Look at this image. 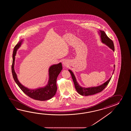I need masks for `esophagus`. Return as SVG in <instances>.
<instances>
[{"mask_svg": "<svg viewBox=\"0 0 131 131\" xmlns=\"http://www.w3.org/2000/svg\"><path fill=\"white\" fill-rule=\"evenodd\" d=\"M63 66H64V67H67V66L68 65V64H67V61H66V60H64V61L63 62Z\"/></svg>", "mask_w": 131, "mask_h": 131, "instance_id": "1", "label": "esophagus"}]
</instances>
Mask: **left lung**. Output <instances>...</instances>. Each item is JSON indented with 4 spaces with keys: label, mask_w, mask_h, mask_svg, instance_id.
Returning a JSON list of instances; mask_svg holds the SVG:
<instances>
[{
    "label": "left lung",
    "mask_w": 131,
    "mask_h": 131,
    "mask_svg": "<svg viewBox=\"0 0 131 131\" xmlns=\"http://www.w3.org/2000/svg\"><path fill=\"white\" fill-rule=\"evenodd\" d=\"M99 35L100 36L101 42L102 43L108 46L110 48L112 49L113 51H114V45L113 42L111 40V39H110L109 37L106 35V33L104 32V31L102 30H99ZM115 66L114 65V67L115 68ZM114 69L113 70V72L112 73V74H113L114 72ZM70 72L72 77V80L73 81V83L74 84L75 89L77 91L78 93L80 95H85V96H88L90 95H95V94H97L98 93H99L102 91L103 89L106 88L108 84H109L110 81L111 79V78L109 79L107 81H106L105 83L101 85L100 86H92V87H89V88H84L81 86L76 81V79L75 78V75L73 73L72 71L70 70H68Z\"/></svg>",
    "instance_id": "8db88e82"
}]
</instances>
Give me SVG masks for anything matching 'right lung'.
I'll return each mask as SVG.
<instances>
[{"instance_id":"right-lung-1","label":"right lung","mask_w":131,"mask_h":131,"mask_svg":"<svg viewBox=\"0 0 131 131\" xmlns=\"http://www.w3.org/2000/svg\"><path fill=\"white\" fill-rule=\"evenodd\" d=\"M23 42L21 40L14 47L13 54V63L12 65V72L15 82L23 92L29 97L35 100L46 101L49 100L56 94L57 86L56 84L57 79L62 70L61 63L50 66L49 69V81L47 85L42 88H39L36 89H29L20 83L17 78V74L14 70L15 56L18 49L20 47Z\"/></svg>"}]
</instances>
